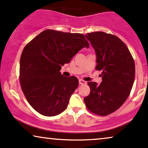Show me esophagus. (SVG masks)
Returning a JSON list of instances; mask_svg holds the SVG:
<instances>
[{"label": "esophagus", "instance_id": "esophagus-1", "mask_svg": "<svg viewBox=\"0 0 148 148\" xmlns=\"http://www.w3.org/2000/svg\"><path fill=\"white\" fill-rule=\"evenodd\" d=\"M79 84L81 85H86L87 84V82L85 81L84 80H82V79H80L79 80Z\"/></svg>", "mask_w": 148, "mask_h": 148}]
</instances>
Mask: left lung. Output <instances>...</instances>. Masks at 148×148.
Here are the masks:
<instances>
[{"label": "left lung", "mask_w": 148, "mask_h": 148, "mask_svg": "<svg viewBox=\"0 0 148 148\" xmlns=\"http://www.w3.org/2000/svg\"><path fill=\"white\" fill-rule=\"evenodd\" d=\"M96 54V70L102 71L100 85L89 82L90 93L84 98L89 111L106 116L117 111L131 91L135 65L128 47L118 37L102 31L86 34Z\"/></svg>", "instance_id": "1"}]
</instances>
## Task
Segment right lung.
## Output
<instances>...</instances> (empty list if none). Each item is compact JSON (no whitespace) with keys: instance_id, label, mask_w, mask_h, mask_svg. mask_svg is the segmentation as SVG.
I'll use <instances>...</instances> for the list:
<instances>
[{"instance_id":"obj_1","label":"right lung","mask_w":148,"mask_h":148,"mask_svg":"<svg viewBox=\"0 0 148 148\" xmlns=\"http://www.w3.org/2000/svg\"><path fill=\"white\" fill-rule=\"evenodd\" d=\"M89 42L81 33L47 29L26 45L20 61V83L29 103L41 115L65 111L78 85L75 76L61 75V66Z\"/></svg>"}]
</instances>
